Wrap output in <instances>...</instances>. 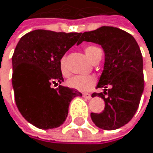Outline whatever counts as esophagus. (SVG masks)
<instances>
[{"instance_id": "1", "label": "esophagus", "mask_w": 153, "mask_h": 153, "mask_svg": "<svg viewBox=\"0 0 153 153\" xmlns=\"http://www.w3.org/2000/svg\"><path fill=\"white\" fill-rule=\"evenodd\" d=\"M82 97L86 98V99H90L92 97H91V95H89V94H82Z\"/></svg>"}]
</instances>
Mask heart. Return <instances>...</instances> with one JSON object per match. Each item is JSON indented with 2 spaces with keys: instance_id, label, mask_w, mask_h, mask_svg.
Listing matches in <instances>:
<instances>
[{
  "instance_id": "b5f03b06",
  "label": "heart",
  "mask_w": 153,
  "mask_h": 153,
  "mask_svg": "<svg viewBox=\"0 0 153 153\" xmlns=\"http://www.w3.org/2000/svg\"><path fill=\"white\" fill-rule=\"evenodd\" d=\"M99 52V49L95 47V46H86L84 48V53H85L86 56L93 61L94 58L96 57L97 54ZM59 69L60 72L63 76H68L69 75V71L67 69L66 66V59L65 57H61L59 60ZM96 83V79L95 77L91 75H77V76H73L69 81H68V85L71 88L76 89L78 91L82 92H87L91 90L94 87Z\"/></svg>"
}]
</instances>
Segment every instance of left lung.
<instances>
[{"mask_svg":"<svg viewBox=\"0 0 153 153\" xmlns=\"http://www.w3.org/2000/svg\"><path fill=\"white\" fill-rule=\"evenodd\" d=\"M83 41L98 43L105 52L104 70L97 88L106 89L92 95L104 99L105 108L100 113L92 112L91 119L99 128L118 129L133 118L144 90L139 46L131 34L113 27L81 33L79 43Z\"/></svg>","mask_w":153,"mask_h":153,"instance_id":"left-lung-1","label":"left lung"}]
</instances>
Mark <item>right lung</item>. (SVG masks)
I'll return each instance as SVG.
<instances>
[{
  "mask_svg": "<svg viewBox=\"0 0 153 153\" xmlns=\"http://www.w3.org/2000/svg\"><path fill=\"white\" fill-rule=\"evenodd\" d=\"M81 33L36 30L19 40L12 56L15 100L19 112L34 126L51 129L65 122L71 99L82 94L76 89L53 85L64 82L59 60Z\"/></svg>",
  "mask_w": 153,
  "mask_h": 153,
  "instance_id": "right-lung-1",
  "label": "right lung"
}]
</instances>
